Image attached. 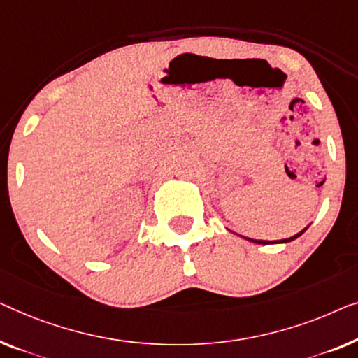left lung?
<instances>
[{"mask_svg": "<svg viewBox=\"0 0 358 358\" xmlns=\"http://www.w3.org/2000/svg\"><path fill=\"white\" fill-rule=\"evenodd\" d=\"M305 231H307V227H305V229H302V231H300L299 232V234H295V236H292V237H289V239H282V241H278V242H284V243H286V242H291V241H294V239H297V237L299 236H302L303 234V232ZM245 239L247 241H250V242H253V243H263V245H268V243H271V242H268V241H255V239H248V237H245Z\"/></svg>", "mask_w": 358, "mask_h": 358, "instance_id": "obj_1", "label": "left lung"}]
</instances>
